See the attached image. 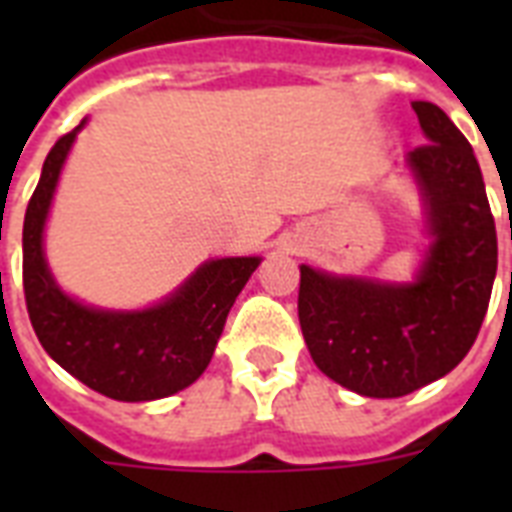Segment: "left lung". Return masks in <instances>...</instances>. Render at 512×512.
I'll list each match as a JSON object with an SVG mask.
<instances>
[{
  "instance_id": "obj_1",
  "label": "left lung",
  "mask_w": 512,
  "mask_h": 512,
  "mask_svg": "<svg viewBox=\"0 0 512 512\" xmlns=\"http://www.w3.org/2000/svg\"><path fill=\"white\" fill-rule=\"evenodd\" d=\"M428 143L409 167L436 236L414 284L335 279L300 265L297 316L321 372L369 398H398L444 377L484 324L497 228L473 148L433 103H412Z\"/></svg>"
}]
</instances>
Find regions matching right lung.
Returning a JSON list of instances; mask_svg holds the SVG:
<instances>
[{
  "label": "right lung",
  "mask_w": 512,
  "mask_h": 512,
  "mask_svg": "<svg viewBox=\"0 0 512 512\" xmlns=\"http://www.w3.org/2000/svg\"><path fill=\"white\" fill-rule=\"evenodd\" d=\"M82 127L84 122L50 148L39 185L28 201L23 220L28 319L42 348L87 388L116 401L172 396L207 369L233 300L260 260H209L167 303L138 313L95 311L63 295L44 263L42 231L60 167Z\"/></svg>",
  "instance_id": "right-lung-1"
}]
</instances>
